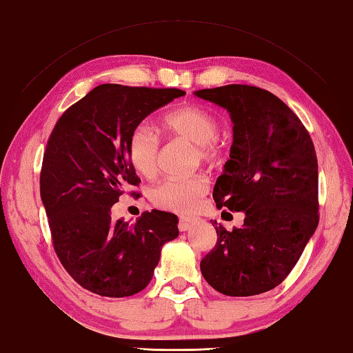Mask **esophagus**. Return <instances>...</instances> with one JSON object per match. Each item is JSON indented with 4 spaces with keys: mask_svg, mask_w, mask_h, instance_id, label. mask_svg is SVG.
Masks as SVG:
<instances>
[{
    "mask_svg": "<svg viewBox=\"0 0 353 353\" xmlns=\"http://www.w3.org/2000/svg\"><path fill=\"white\" fill-rule=\"evenodd\" d=\"M195 223L194 219H188V217H181L180 222H178V228H180V231H188L190 230V227Z\"/></svg>",
    "mask_w": 353,
    "mask_h": 353,
    "instance_id": "obj_1",
    "label": "esophagus"
}]
</instances>
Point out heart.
<instances>
[{"label":"heart","instance_id":"obj_1","mask_svg":"<svg viewBox=\"0 0 353 353\" xmlns=\"http://www.w3.org/2000/svg\"><path fill=\"white\" fill-rule=\"evenodd\" d=\"M161 128L173 137H181L194 145L201 159L214 161L219 156L217 136L221 125L208 109L200 106H183L165 114L161 120ZM128 159L136 173L143 178H152L158 170L159 139L147 126L139 125L128 137ZM206 181L195 176L189 180H165L153 189L152 199L165 210L192 214L206 195Z\"/></svg>","mask_w":353,"mask_h":353}]
</instances>
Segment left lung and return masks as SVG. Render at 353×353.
Masks as SVG:
<instances>
[{"label": "left lung", "instance_id": "left-lung-1", "mask_svg": "<svg viewBox=\"0 0 353 353\" xmlns=\"http://www.w3.org/2000/svg\"><path fill=\"white\" fill-rule=\"evenodd\" d=\"M227 109L233 143L212 197L245 214L241 228H216L200 270L216 291L248 297L274 290L297 264L319 223L317 158L307 128L279 97L247 84L195 90Z\"/></svg>", "mask_w": 353, "mask_h": 353}]
</instances>
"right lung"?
Here are the masks:
<instances>
[{
	"mask_svg": "<svg viewBox=\"0 0 353 353\" xmlns=\"http://www.w3.org/2000/svg\"><path fill=\"white\" fill-rule=\"evenodd\" d=\"M184 94L101 84L57 120L43 154L40 199L57 256L84 290L103 297L141 292L163 245L180 234L172 212L147 211L130 223L114 221L111 208L141 183L126 152L131 131Z\"/></svg>",
	"mask_w": 353,
	"mask_h": 353,
	"instance_id": "1",
	"label": "right lung"
}]
</instances>
